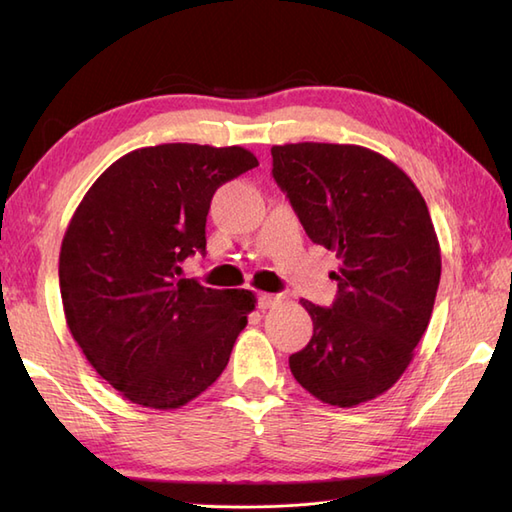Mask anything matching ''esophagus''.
I'll return each mask as SVG.
<instances>
[{
    "instance_id": "1",
    "label": "esophagus",
    "mask_w": 512,
    "mask_h": 512,
    "mask_svg": "<svg viewBox=\"0 0 512 512\" xmlns=\"http://www.w3.org/2000/svg\"><path fill=\"white\" fill-rule=\"evenodd\" d=\"M281 301H284V297H281V295H270V292H262V295H259V299H257V306H259V310H268V308L279 306Z\"/></svg>"
}]
</instances>
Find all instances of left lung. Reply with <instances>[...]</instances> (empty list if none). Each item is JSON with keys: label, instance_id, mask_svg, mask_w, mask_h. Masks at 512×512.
<instances>
[{"label": "left lung", "instance_id": "left-lung-1", "mask_svg": "<svg viewBox=\"0 0 512 512\" xmlns=\"http://www.w3.org/2000/svg\"><path fill=\"white\" fill-rule=\"evenodd\" d=\"M273 178L314 244L334 250L330 308L301 299L314 325L290 372L314 398L354 407L396 383L427 330L440 244L405 171L358 145H275Z\"/></svg>", "mask_w": 512, "mask_h": 512}]
</instances>
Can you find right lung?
Listing matches in <instances>:
<instances>
[{
    "mask_svg": "<svg viewBox=\"0 0 512 512\" xmlns=\"http://www.w3.org/2000/svg\"><path fill=\"white\" fill-rule=\"evenodd\" d=\"M257 165L237 145L143 147L76 206L59 255L65 321L99 376L136 405L178 409L224 372L257 299L180 279V264L206 250L217 187Z\"/></svg>",
    "mask_w": 512,
    "mask_h": 512,
    "instance_id": "1",
    "label": "right lung"
}]
</instances>
